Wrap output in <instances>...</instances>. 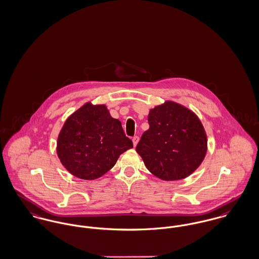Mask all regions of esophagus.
Wrapping results in <instances>:
<instances>
[{"label": "esophagus", "instance_id": "1", "mask_svg": "<svg viewBox=\"0 0 259 259\" xmlns=\"http://www.w3.org/2000/svg\"><path fill=\"white\" fill-rule=\"evenodd\" d=\"M133 145H134V147H136L137 146V144H138V142H139V137L138 136H135V137H133Z\"/></svg>", "mask_w": 259, "mask_h": 259}]
</instances>
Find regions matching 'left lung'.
Returning <instances> with one entry per match:
<instances>
[{
  "label": "left lung",
  "mask_w": 259,
  "mask_h": 259,
  "mask_svg": "<svg viewBox=\"0 0 259 259\" xmlns=\"http://www.w3.org/2000/svg\"><path fill=\"white\" fill-rule=\"evenodd\" d=\"M150 128L136 151L151 174L165 181L186 179L205 159L208 140L199 117L172 100L150 109Z\"/></svg>",
  "instance_id": "obj_1"
}]
</instances>
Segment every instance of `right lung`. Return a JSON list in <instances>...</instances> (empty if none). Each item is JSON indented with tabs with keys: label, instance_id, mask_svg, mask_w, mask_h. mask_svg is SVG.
I'll use <instances>...</instances> for the list:
<instances>
[{
	"label": "right lung",
	"instance_id": "right-lung-1",
	"mask_svg": "<svg viewBox=\"0 0 259 259\" xmlns=\"http://www.w3.org/2000/svg\"><path fill=\"white\" fill-rule=\"evenodd\" d=\"M133 148L119 120L105 104L85 102L65 121L57 139V156L74 177L99 179L111 169L121 154Z\"/></svg>",
	"mask_w": 259,
	"mask_h": 259
}]
</instances>
